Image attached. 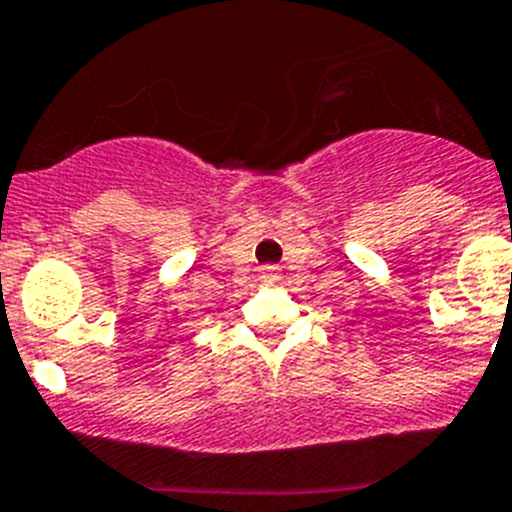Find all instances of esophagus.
<instances>
[{"label":"esophagus","instance_id":"1","mask_svg":"<svg viewBox=\"0 0 512 512\" xmlns=\"http://www.w3.org/2000/svg\"><path fill=\"white\" fill-rule=\"evenodd\" d=\"M261 281H264V284H276V281L281 279V271H279V266H261Z\"/></svg>","mask_w":512,"mask_h":512}]
</instances>
